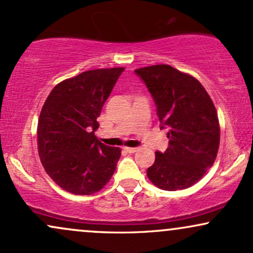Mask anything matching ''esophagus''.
I'll use <instances>...</instances> for the list:
<instances>
[{
    "mask_svg": "<svg viewBox=\"0 0 253 253\" xmlns=\"http://www.w3.org/2000/svg\"><path fill=\"white\" fill-rule=\"evenodd\" d=\"M125 151H127L128 153H134L138 151V147H125Z\"/></svg>",
    "mask_w": 253,
    "mask_h": 253,
    "instance_id": "obj_1",
    "label": "esophagus"
}]
</instances>
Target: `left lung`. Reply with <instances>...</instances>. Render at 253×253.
<instances>
[{"mask_svg":"<svg viewBox=\"0 0 253 253\" xmlns=\"http://www.w3.org/2000/svg\"><path fill=\"white\" fill-rule=\"evenodd\" d=\"M134 72L152 95L161 128L169 129V147L157 151L147 177L163 190L187 189L215 162L220 126L213 101L196 78L170 65Z\"/></svg>","mask_w":253,"mask_h":253,"instance_id":"1","label":"left lung"}]
</instances>
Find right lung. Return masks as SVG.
<instances>
[{
    "instance_id": "obj_1",
    "label": "right lung",
    "mask_w": 253,
    "mask_h": 253,
    "mask_svg": "<svg viewBox=\"0 0 253 253\" xmlns=\"http://www.w3.org/2000/svg\"><path fill=\"white\" fill-rule=\"evenodd\" d=\"M124 68L96 69L57 84L38 121V152L47 175L64 190L90 195L117 169L119 147L95 136L96 119Z\"/></svg>"
}]
</instances>
